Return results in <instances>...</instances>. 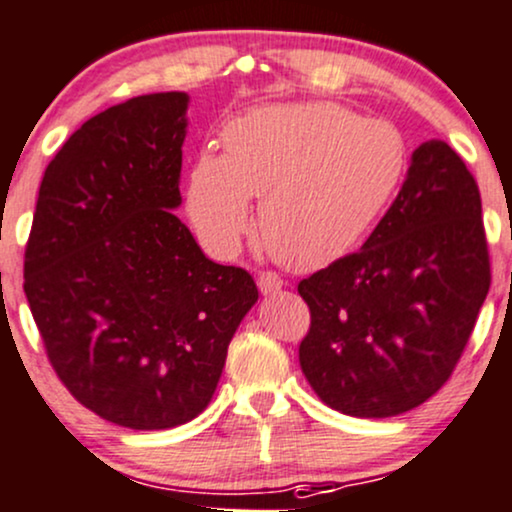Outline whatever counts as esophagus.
Here are the masks:
<instances>
[{"label": "esophagus", "mask_w": 512, "mask_h": 512, "mask_svg": "<svg viewBox=\"0 0 512 512\" xmlns=\"http://www.w3.org/2000/svg\"><path fill=\"white\" fill-rule=\"evenodd\" d=\"M256 283H258V290H261L263 295H273L283 288V280H280V276H276V273H271V271L258 273Z\"/></svg>", "instance_id": "esophagus-1"}]
</instances>
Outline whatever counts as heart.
Wrapping results in <instances>:
<instances>
[{"instance_id": "b5f03b06", "label": "heart", "mask_w": 512, "mask_h": 512, "mask_svg": "<svg viewBox=\"0 0 512 512\" xmlns=\"http://www.w3.org/2000/svg\"><path fill=\"white\" fill-rule=\"evenodd\" d=\"M224 156L197 153L188 214L207 249L232 258L254 224L285 266L310 271L349 254L408 168L393 124L339 102L268 104L224 126Z\"/></svg>"}]
</instances>
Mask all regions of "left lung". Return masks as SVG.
Returning a JSON list of instances; mask_svg holds the SVG:
<instances>
[{"label": "left lung", "mask_w": 512, "mask_h": 512, "mask_svg": "<svg viewBox=\"0 0 512 512\" xmlns=\"http://www.w3.org/2000/svg\"><path fill=\"white\" fill-rule=\"evenodd\" d=\"M491 285L481 195L444 141L412 151L403 188L361 251L300 280L307 383L351 417H393L452 376Z\"/></svg>", "instance_id": "8db88e82"}]
</instances>
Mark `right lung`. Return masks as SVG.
<instances>
[{
  "label": "right lung",
  "mask_w": 512,
  "mask_h": 512,
  "mask_svg": "<svg viewBox=\"0 0 512 512\" xmlns=\"http://www.w3.org/2000/svg\"><path fill=\"white\" fill-rule=\"evenodd\" d=\"M185 92L104 109L43 173L24 293L48 361L114 425L168 430L210 405L254 278L202 254L175 217Z\"/></svg>",
  "instance_id": "right-lung-1"
}]
</instances>
